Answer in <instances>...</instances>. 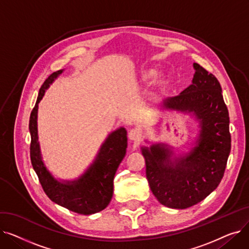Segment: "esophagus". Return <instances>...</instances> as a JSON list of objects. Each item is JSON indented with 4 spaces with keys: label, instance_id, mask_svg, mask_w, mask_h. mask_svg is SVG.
Wrapping results in <instances>:
<instances>
[{
    "label": "esophagus",
    "instance_id": "esophagus-1",
    "mask_svg": "<svg viewBox=\"0 0 249 249\" xmlns=\"http://www.w3.org/2000/svg\"><path fill=\"white\" fill-rule=\"evenodd\" d=\"M128 137L131 141H139L141 138V134L137 129H132V130H130Z\"/></svg>",
    "mask_w": 249,
    "mask_h": 249
}]
</instances>
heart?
<instances>
[{"instance_id":"1","label":"heart","mask_w":249,"mask_h":249,"mask_svg":"<svg viewBox=\"0 0 249 249\" xmlns=\"http://www.w3.org/2000/svg\"><path fill=\"white\" fill-rule=\"evenodd\" d=\"M141 75H142V77L148 78V77L151 75V71H142Z\"/></svg>"}]
</instances>
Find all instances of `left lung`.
Instances as JSON below:
<instances>
[{"instance_id": "8db88e82", "label": "left lung", "mask_w": 249, "mask_h": 249, "mask_svg": "<svg viewBox=\"0 0 249 249\" xmlns=\"http://www.w3.org/2000/svg\"><path fill=\"white\" fill-rule=\"evenodd\" d=\"M192 84L178 96L166 98L161 108L188 113L199 123L193 147L174 156L163 143L141 147L146 178L158 201L173 209L198 204L220 184L231 149L229 114L217 78L194 63Z\"/></svg>"}]
</instances>
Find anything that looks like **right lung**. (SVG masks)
<instances>
[{
	"label": "right lung",
	"mask_w": 249,
	"mask_h": 249,
	"mask_svg": "<svg viewBox=\"0 0 249 249\" xmlns=\"http://www.w3.org/2000/svg\"><path fill=\"white\" fill-rule=\"evenodd\" d=\"M63 72V70L50 74L39 89L30 120V158L34 171L47 197L55 204L77 214L90 215L106 208L113 196V180L118 166L123 160L127 148V131L124 127L111 132L101 145L96 159L85 173L72 180L57 179L48 171L38 141V104L45 90Z\"/></svg>",
	"instance_id": "add662e5"
}]
</instances>
